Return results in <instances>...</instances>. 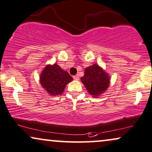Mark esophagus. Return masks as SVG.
<instances>
[{"label": "esophagus", "instance_id": "esophagus-1", "mask_svg": "<svg viewBox=\"0 0 152 152\" xmlns=\"http://www.w3.org/2000/svg\"><path fill=\"white\" fill-rule=\"evenodd\" d=\"M79 78H80V77H79L78 75H76L73 76V79L75 80H79Z\"/></svg>", "mask_w": 152, "mask_h": 152}]
</instances>
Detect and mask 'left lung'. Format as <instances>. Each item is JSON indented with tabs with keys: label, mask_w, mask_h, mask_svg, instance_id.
I'll return each mask as SVG.
<instances>
[{
	"label": "left lung",
	"mask_w": 152,
	"mask_h": 152,
	"mask_svg": "<svg viewBox=\"0 0 152 152\" xmlns=\"http://www.w3.org/2000/svg\"><path fill=\"white\" fill-rule=\"evenodd\" d=\"M81 81L88 93L94 96H97L107 89L110 77L102 68L94 64L85 69L84 75L81 77Z\"/></svg>",
	"instance_id": "obj_1"
}]
</instances>
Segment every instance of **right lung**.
Wrapping results in <instances>:
<instances>
[{
	"label": "right lung",
	"instance_id": "right-lung-1",
	"mask_svg": "<svg viewBox=\"0 0 152 152\" xmlns=\"http://www.w3.org/2000/svg\"><path fill=\"white\" fill-rule=\"evenodd\" d=\"M40 84L50 95H61L72 77L57 64L48 65L40 75Z\"/></svg>",
	"mask_w": 152,
	"mask_h": 152
}]
</instances>
